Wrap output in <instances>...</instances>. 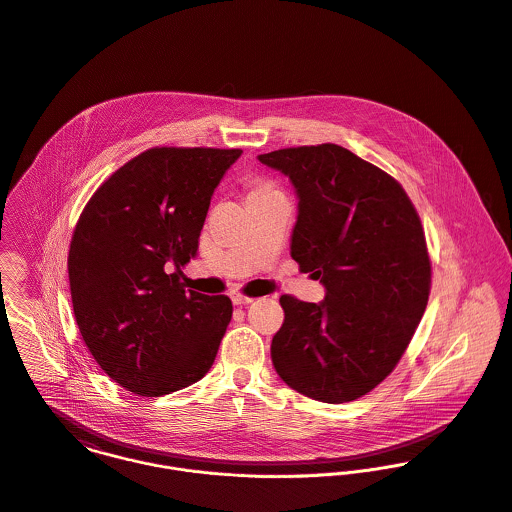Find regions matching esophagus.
I'll return each mask as SVG.
<instances>
[{"instance_id": "esophagus-1", "label": "esophagus", "mask_w": 512, "mask_h": 512, "mask_svg": "<svg viewBox=\"0 0 512 512\" xmlns=\"http://www.w3.org/2000/svg\"><path fill=\"white\" fill-rule=\"evenodd\" d=\"M229 296H231V302H233L235 306H241V304H249V302H253V298H251V296H245V294H241L239 290H233Z\"/></svg>"}]
</instances>
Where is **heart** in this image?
Returning a JSON list of instances; mask_svg holds the SVG:
<instances>
[{
	"instance_id": "obj_1",
	"label": "heart",
	"mask_w": 512,
	"mask_h": 512,
	"mask_svg": "<svg viewBox=\"0 0 512 512\" xmlns=\"http://www.w3.org/2000/svg\"><path fill=\"white\" fill-rule=\"evenodd\" d=\"M269 192H277V188L267 180H259V182L253 184L249 196H259V194H269Z\"/></svg>"
}]
</instances>
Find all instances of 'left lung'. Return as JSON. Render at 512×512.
Wrapping results in <instances>:
<instances>
[{"label":"left lung","mask_w":512,"mask_h":512,"mask_svg":"<svg viewBox=\"0 0 512 512\" xmlns=\"http://www.w3.org/2000/svg\"><path fill=\"white\" fill-rule=\"evenodd\" d=\"M259 161L296 188L290 257L326 286L320 304L281 296L273 365L314 400L363 397L397 367L428 304L432 265L418 212L391 174L334 143Z\"/></svg>","instance_id":"8db88e82"}]
</instances>
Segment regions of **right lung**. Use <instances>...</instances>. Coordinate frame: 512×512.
<instances>
[{
  "label": "right lung",
  "mask_w": 512,
  "mask_h": 512,
  "mask_svg": "<svg viewBox=\"0 0 512 512\" xmlns=\"http://www.w3.org/2000/svg\"><path fill=\"white\" fill-rule=\"evenodd\" d=\"M241 149L153 147L127 161L82 210L68 251L74 318L96 363L123 389L163 397L200 381L231 300L184 288L212 194Z\"/></svg>",
  "instance_id": "add662e5"
}]
</instances>
